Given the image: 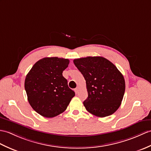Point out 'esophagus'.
Listing matches in <instances>:
<instances>
[{
	"label": "esophagus",
	"instance_id": "obj_1",
	"mask_svg": "<svg viewBox=\"0 0 151 151\" xmlns=\"http://www.w3.org/2000/svg\"><path fill=\"white\" fill-rule=\"evenodd\" d=\"M75 93L76 94H78V92H79V88H78V87H76V88L75 89Z\"/></svg>",
	"mask_w": 151,
	"mask_h": 151
}]
</instances>
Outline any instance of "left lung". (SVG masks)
<instances>
[{
  "label": "left lung",
  "mask_w": 151,
  "mask_h": 151,
  "mask_svg": "<svg viewBox=\"0 0 151 151\" xmlns=\"http://www.w3.org/2000/svg\"><path fill=\"white\" fill-rule=\"evenodd\" d=\"M73 62L86 82L88 97L83 101L86 110L101 118L116 111L125 89L124 76L117 68L101 57L80 58Z\"/></svg>",
  "instance_id": "left-lung-1"
}]
</instances>
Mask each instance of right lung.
Wrapping results in <instances>:
<instances>
[{"mask_svg":"<svg viewBox=\"0 0 151 151\" xmlns=\"http://www.w3.org/2000/svg\"><path fill=\"white\" fill-rule=\"evenodd\" d=\"M68 59L46 57L39 60L26 75L24 87L30 106L37 113L52 118L62 113L75 93L62 73Z\"/></svg>","mask_w":151,"mask_h":151,"instance_id":"obj_1","label":"right lung"}]
</instances>
